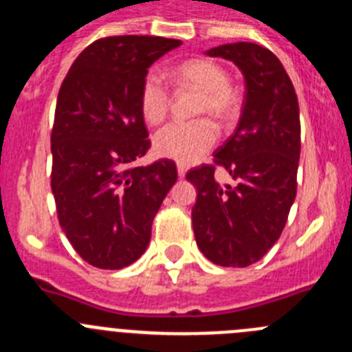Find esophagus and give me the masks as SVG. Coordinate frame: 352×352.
Here are the masks:
<instances>
[{
    "label": "esophagus",
    "mask_w": 352,
    "mask_h": 352,
    "mask_svg": "<svg viewBox=\"0 0 352 352\" xmlns=\"http://www.w3.org/2000/svg\"><path fill=\"white\" fill-rule=\"evenodd\" d=\"M176 169H178V176H179V178H185L186 169H188V167H186V164L178 162V166H176Z\"/></svg>",
    "instance_id": "1"
}]
</instances>
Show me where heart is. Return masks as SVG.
<instances>
[{"label":"heart","instance_id":"1","mask_svg":"<svg viewBox=\"0 0 352 352\" xmlns=\"http://www.w3.org/2000/svg\"><path fill=\"white\" fill-rule=\"evenodd\" d=\"M174 78L201 90L199 111H211L227 117L235 108V92L230 87L227 69L214 60L192 59L174 67ZM170 94L166 78L159 71H150L140 89V111L144 122L157 125L169 111ZM218 140V127L211 118L170 122L153 136L155 153L182 164L199 160Z\"/></svg>","mask_w":352,"mask_h":352}]
</instances>
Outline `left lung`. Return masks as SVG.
I'll list each match as a JSON object with an SVG mask.
<instances>
[{
	"label": "left lung",
	"instance_id": "8db88e82",
	"mask_svg": "<svg viewBox=\"0 0 352 352\" xmlns=\"http://www.w3.org/2000/svg\"><path fill=\"white\" fill-rule=\"evenodd\" d=\"M239 66L246 98L235 132L214 151L212 164L186 173L197 188L192 225L199 250L221 267L258 262L279 239L296 195L300 113L288 73L272 52L256 43H227L206 52ZM223 166L232 186H220Z\"/></svg>",
	"mask_w": 352,
	"mask_h": 352
}]
</instances>
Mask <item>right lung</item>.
I'll use <instances>...</instances> for the list:
<instances>
[{
	"label": "right lung",
	"instance_id": "1",
	"mask_svg": "<svg viewBox=\"0 0 352 352\" xmlns=\"http://www.w3.org/2000/svg\"><path fill=\"white\" fill-rule=\"evenodd\" d=\"M182 41L108 36L76 57L57 96L50 186L71 246L90 265L117 270L144 253L151 223L176 183V164L136 167L150 148L140 111L148 67Z\"/></svg>",
	"mask_w": 352,
	"mask_h": 352
}]
</instances>
